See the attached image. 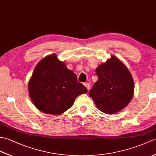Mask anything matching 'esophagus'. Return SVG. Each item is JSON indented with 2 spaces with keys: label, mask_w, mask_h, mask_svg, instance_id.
<instances>
[{
  "label": "esophagus",
  "mask_w": 156,
  "mask_h": 156,
  "mask_svg": "<svg viewBox=\"0 0 156 156\" xmlns=\"http://www.w3.org/2000/svg\"><path fill=\"white\" fill-rule=\"evenodd\" d=\"M84 86L86 87V88H87L88 90H90V84H89V83H84Z\"/></svg>",
  "instance_id": "34e87169"
}]
</instances>
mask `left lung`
Returning <instances> with one entry per match:
<instances>
[{
	"mask_svg": "<svg viewBox=\"0 0 156 156\" xmlns=\"http://www.w3.org/2000/svg\"><path fill=\"white\" fill-rule=\"evenodd\" d=\"M98 80L89 96L101 111L114 114L127 107L134 94V82L130 72L115 55L96 69Z\"/></svg>",
	"mask_w": 156,
	"mask_h": 156,
	"instance_id": "8db88e82",
	"label": "left lung"
}]
</instances>
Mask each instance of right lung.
I'll return each instance as SVG.
<instances>
[{"label":"right lung","instance_id":"right-lung-1","mask_svg":"<svg viewBox=\"0 0 156 156\" xmlns=\"http://www.w3.org/2000/svg\"><path fill=\"white\" fill-rule=\"evenodd\" d=\"M33 103L41 112L61 115L70 108L78 95L88 92L74 72L55 54L45 56L36 65L28 83Z\"/></svg>","mask_w":156,"mask_h":156}]
</instances>
